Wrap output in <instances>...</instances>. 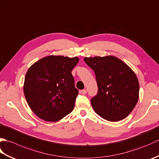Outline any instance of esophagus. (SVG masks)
Here are the masks:
<instances>
[{
  "label": "esophagus",
  "instance_id": "obj_1",
  "mask_svg": "<svg viewBox=\"0 0 159 159\" xmlns=\"http://www.w3.org/2000/svg\"><path fill=\"white\" fill-rule=\"evenodd\" d=\"M81 93H82L83 94H86V93H87V90H86V89H83V90H81Z\"/></svg>",
  "mask_w": 159,
  "mask_h": 159
}]
</instances>
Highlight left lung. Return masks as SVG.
I'll return each mask as SVG.
<instances>
[{
  "label": "left lung",
  "mask_w": 159,
  "mask_h": 159,
  "mask_svg": "<svg viewBox=\"0 0 159 159\" xmlns=\"http://www.w3.org/2000/svg\"><path fill=\"white\" fill-rule=\"evenodd\" d=\"M96 74L97 95L91 100L95 112L110 121L124 120L136 106L139 84L135 73L117 57H85Z\"/></svg>",
  "instance_id": "left-lung-1"
}]
</instances>
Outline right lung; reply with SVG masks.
Returning <instances> with one entry per match:
<instances>
[{"label": "right lung", "instance_id": "add662e5", "mask_svg": "<svg viewBox=\"0 0 159 159\" xmlns=\"http://www.w3.org/2000/svg\"><path fill=\"white\" fill-rule=\"evenodd\" d=\"M79 58L50 55L37 61L26 74L23 90L30 109L46 121H57L72 112L78 89L72 70Z\"/></svg>", "mask_w": 159, "mask_h": 159}]
</instances>
